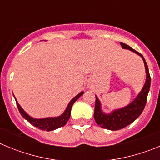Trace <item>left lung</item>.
Segmentation results:
<instances>
[{
    "mask_svg": "<svg viewBox=\"0 0 160 160\" xmlns=\"http://www.w3.org/2000/svg\"><path fill=\"white\" fill-rule=\"evenodd\" d=\"M121 46L123 49H128L135 52L138 54L142 58L146 68L147 79L146 82L144 85L143 88L138 95L131 104L127 106L126 107L119 110L113 111L110 114H106L101 111V105L100 102L97 97L95 100V107H94V117L95 122L98 125H99L101 128H106V129L111 130V131H117L122 128H126L127 126L131 124L138 118L143 111L144 107L146 106L147 99H148V94L150 90L151 86V76H150L149 70H148V65L146 61L142 57V55L140 53L137 52L134 49L130 47L129 46L121 42Z\"/></svg>",
    "mask_w": 160,
    "mask_h": 160,
    "instance_id": "obj_1",
    "label": "left lung"
}]
</instances>
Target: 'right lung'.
Wrapping results in <instances>:
<instances>
[{"label":"right lung","mask_w":160,"mask_h":160,"mask_svg":"<svg viewBox=\"0 0 160 160\" xmlns=\"http://www.w3.org/2000/svg\"><path fill=\"white\" fill-rule=\"evenodd\" d=\"M82 94L83 92H81L80 94H78L77 96H75V97L73 98V99L70 101V102L69 103V105L67 106V108L66 109L65 112L63 113L61 116L56 117V118H42V119L32 118L23 111V109H22V107H21V106L18 104L17 100L16 102L20 114H22V116L27 120L28 122H30L31 124H32L34 127L39 128V129L45 130V131H53V130L55 129H58V128L66 125V122H68V120H69V118H70V112H71L72 106H73V104L74 103V102H75L80 96L82 95Z\"/></svg>","instance_id":"add662e5"}]
</instances>
